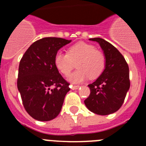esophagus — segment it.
<instances>
[{"instance_id":"34e87169","label":"esophagus","mask_w":146,"mask_h":146,"mask_svg":"<svg viewBox=\"0 0 146 146\" xmlns=\"http://www.w3.org/2000/svg\"><path fill=\"white\" fill-rule=\"evenodd\" d=\"M80 88L79 86H72V90H77Z\"/></svg>"}]
</instances>
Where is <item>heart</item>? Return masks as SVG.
<instances>
[{
    "mask_svg": "<svg viewBox=\"0 0 146 146\" xmlns=\"http://www.w3.org/2000/svg\"><path fill=\"white\" fill-rule=\"evenodd\" d=\"M78 69L69 76V80L74 83L84 82L89 77H99L105 68L106 57L101 50L86 42H78L69 48L68 52L58 51L54 58V64L64 75H69L77 62Z\"/></svg>",
    "mask_w": 146,
    "mask_h": 146,
    "instance_id": "obj_1",
    "label": "heart"
}]
</instances>
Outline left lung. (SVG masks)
Segmentation results:
<instances>
[{"label": "left lung", "mask_w": 146, "mask_h": 146, "mask_svg": "<svg viewBox=\"0 0 146 146\" xmlns=\"http://www.w3.org/2000/svg\"><path fill=\"white\" fill-rule=\"evenodd\" d=\"M99 44L106 57L102 74L88 87L91 94L84 101L92 113L112 114L120 109L130 87L129 70L123 56L115 47L101 38H89Z\"/></svg>", "instance_id": "8db88e82"}]
</instances>
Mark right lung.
Segmentation results:
<instances>
[{
	"instance_id": "obj_1",
	"label": "right lung",
	"mask_w": 146,
	"mask_h": 146,
	"mask_svg": "<svg viewBox=\"0 0 146 146\" xmlns=\"http://www.w3.org/2000/svg\"><path fill=\"white\" fill-rule=\"evenodd\" d=\"M72 40L46 37L33 42L19 65L17 88L23 106L33 118L48 121L58 115L69 83L54 64L56 52Z\"/></svg>"
}]
</instances>
